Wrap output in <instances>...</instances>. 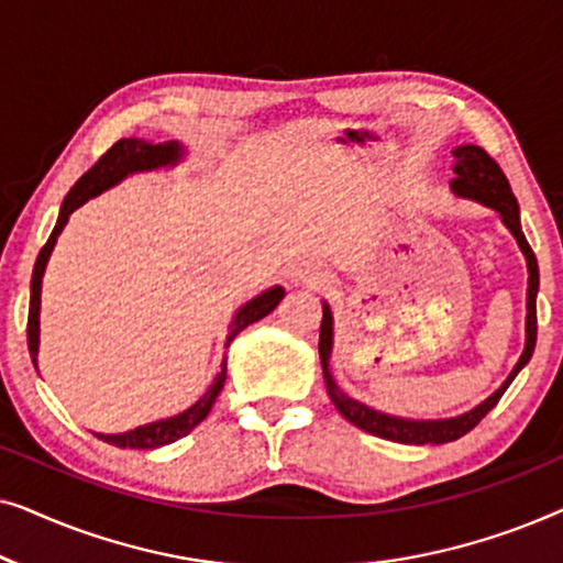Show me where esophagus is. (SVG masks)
I'll list each match as a JSON object with an SVG mask.
<instances>
[{"label": "esophagus", "mask_w": 563, "mask_h": 563, "mask_svg": "<svg viewBox=\"0 0 563 563\" xmlns=\"http://www.w3.org/2000/svg\"><path fill=\"white\" fill-rule=\"evenodd\" d=\"M289 282L297 284V287L318 289L325 282V272H322V266L314 258H297L289 266Z\"/></svg>", "instance_id": "obj_1"}]
</instances>
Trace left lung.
Segmentation results:
<instances>
[{
	"instance_id": "left-lung-1",
	"label": "left lung",
	"mask_w": 563,
	"mask_h": 563,
	"mask_svg": "<svg viewBox=\"0 0 563 563\" xmlns=\"http://www.w3.org/2000/svg\"><path fill=\"white\" fill-rule=\"evenodd\" d=\"M456 164H453V174L456 179L451 181V191L461 199H472V202H479L489 207L492 212L499 214L503 225L510 230L515 241H518V249L526 256L528 266V291H526V345H522V353L518 364L512 366V372L507 374V379L499 384V387L492 391V395L479 402L472 410L453 415V418H438V420H415V418H399V415H389L376 410V407H368L358 399L345 395V391L338 387L333 374H330V356H333V338H335V320L333 310H330L328 302H322V325H320V366H322V379H325V389L338 412L343 415L345 420L353 422V426L366 430V433L387 438V441L395 443H407V445H441L449 441H456V438L466 435L476 422H479L484 415H487L492 407L499 402V397L505 395V389L510 387L515 376L520 374V368L528 364L530 356L536 351V297H538V261L536 253L530 249L526 235H522L520 228V207L518 199H515L510 184H507L503 168H499L495 161L487 156V151L479 148V145L466 143L456 145L451 151Z\"/></svg>"
}]
</instances>
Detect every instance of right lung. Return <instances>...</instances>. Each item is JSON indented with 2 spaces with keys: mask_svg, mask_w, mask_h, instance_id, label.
<instances>
[{
  "mask_svg": "<svg viewBox=\"0 0 563 563\" xmlns=\"http://www.w3.org/2000/svg\"><path fill=\"white\" fill-rule=\"evenodd\" d=\"M187 158V148L179 141H164V143H153V141H143V137H122L112 145L110 151L104 153L102 158L97 161L95 166L89 168L87 174L81 176L79 181L74 184L71 191H68L64 205H60L56 228L48 238V243L43 245L41 256L35 261L33 268V282H30V312H27V349L30 356H33V364L37 368V349H41V291H43V274L45 266H48V258L53 253V245H56L58 235L64 233L68 218H71L74 210H79L84 202H89L91 197L102 195V191L118 187L122 179L133 174H145V172H158V168H174L179 166L181 161ZM284 299V289L279 284L268 287L256 295L249 302L241 305L233 314L228 325V338H225V349L233 343V338L245 330L253 322H258L261 318H266L268 312H274V307ZM228 379V358H222L220 372L214 376L210 387L202 397L197 399L195 405L187 407L184 412H176L172 418L164 420H153L145 422V426H137L128 433H114V435H104V433H95L97 438H102L104 443L118 445V449H161V445H168L179 438L189 435L199 422H202L207 415H210L214 399L225 387Z\"/></svg>",
  "mask_w": 563,
  "mask_h": 563,
  "instance_id": "add662e5",
  "label": "right lung"
}]
</instances>
